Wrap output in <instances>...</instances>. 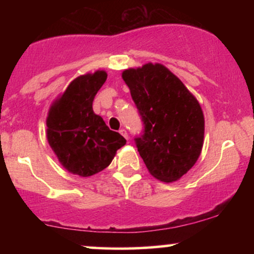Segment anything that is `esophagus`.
Segmentation results:
<instances>
[{
  "label": "esophagus",
  "instance_id": "obj_1",
  "mask_svg": "<svg viewBox=\"0 0 254 254\" xmlns=\"http://www.w3.org/2000/svg\"><path fill=\"white\" fill-rule=\"evenodd\" d=\"M119 132H121V135H123L127 139L129 138V135H127V131L125 130V129H121V130H119Z\"/></svg>",
  "mask_w": 254,
  "mask_h": 254
}]
</instances>
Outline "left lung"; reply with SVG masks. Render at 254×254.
I'll return each instance as SVG.
<instances>
[{
	"label": "left lung",
	"instance_id": "8db88e82",
	"mask_svg": "<svg viewBox=\"0 0 254 254\" xmlns=\"http://www.w3.org/2000/svg\"><path fill=\"white\" fill-rule=\"evenodd\" d=\"M122 77L144 125L143 133L135 138L139 155L154 178L176 182L191 170L202 151V107L162 64L127 69Z\"/></svg>",
	"mask_w": 254,
	"mask_h": 254
}]
</instances>
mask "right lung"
<instances>
[{
  "mask_svg": "<svg viewBox=\"0 0 254 254\" xmlns=\"http://www.w3.org/2000/svg\"><path fill=\"white\" fill-rule=\"evenodd\" d=\"M106 78L104 70L75 78L51 105L46 119V136L58 161L80 177L105 170L127 143L93 111V100Z\"/></svg>",
  "mask_w": 254,
  "mask_h": 254,
  "instance_id": "obj_1",
  "label": "right lung"
}]
</instances>
